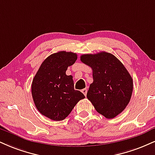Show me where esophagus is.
Listing matches in <instances>:
<instances>
[{"mask_svg":"<svg viewBox=\"0 0 155 155\" xmlns=\"http://www.w3.org/2000/svg\"><path fill=\"white\" fill-rule=\"evenodd\" d=\"M81 92H82L83 94L86 96V95H87V89H83L82 90H81Z\"/></svg>","mask_w":155,"mask_h":155,"instance_id":"34e87169","label":"esophagus"}]
</instances>
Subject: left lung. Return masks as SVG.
Masks as SVG:
<instances>
[{
    "mask_svg": "<svg viewBox=\"0 0 155 155\" xmlns=\"http://www.w3.org/2000/svg\"><path fill=\"white\" fill-rule=\"evenodd\" d=\"M80 59L92 69L93 82L89 86L87 99L100 114L108 119L115 118L131 100V75L115 55L107 52L84 54Z\"/></svg>",
    "mask_w": 155,
    "mask_h": 155,
    "instance_id": "1",
    "label": "left lung"
}]
</instances>
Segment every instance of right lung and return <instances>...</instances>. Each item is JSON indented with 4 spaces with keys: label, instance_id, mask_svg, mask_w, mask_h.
I'll return each instance as SVG.
<instances>
[{
    "label": "right lung",
    "instance_id": "right-lung-1",
    "mask_svg": "<svg viewBox=\"0 0 155 155\" xmlns=\"http://www.w3.org/2000/svg\"><path fill=\"white\" fill-rule=\"evenodd\" d=\"M77 60L72 52L60 51L42 62L31 84V94L37 109L51 120H63L70 114L83 93L74 89L71 75L66 71Z\"/></svg>",
    "mask_w": 155,
    "mask_h": 155
}]
</instances>
